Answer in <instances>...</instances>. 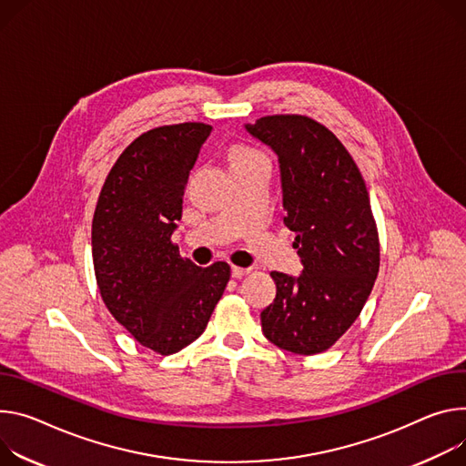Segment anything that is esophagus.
Wrapping results in <instances>:
<instances>
[{
	"label": "esophagus",
	"mask_w": 466,
	"mask_h": 466,
	"mask_svg": "<svg viewBox=\"0 0 466 466\" xmlns=\"http://www.w3.org/2000/svg\"><path fill=\"white\" fill-rule=\"evenodd\" d=\"M250 269L248 268H238V266H232V277L234 279H241L243 275H247Z\"/></svg>",
	"instance_id": "esophagus-1"
}]
</instances>
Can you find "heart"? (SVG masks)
Masks as SVG:
<instances>
[{
	"instance_id": "1",
	"label": "heart",
	"mask_w": 466,
	"mask_h": 466,
	"mask_svg": "<svg viewBox=\"0 0 466 466\" xmlns=\"http://www.w3.org/2000/svg\"><path fill=\"white\" fill-rule=\"evenodd\" d=\"M255 154H260V152L252 150V148H245V147H238L232 150V157H245V156H255Z\"/></svg>"
}]
</instances>
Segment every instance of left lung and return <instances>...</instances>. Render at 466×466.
Instances as JSON below:
<instances>
[{"label": "left lung", "instance_id": "obj_1", "mask_svg": "<svg viewBox=\"0 0 466 466\" xmlns=\"http://www.w3.org/2000/svg\"><path fill=\"white\" fill-rule=\"evenodd\" d=\"M245 130L279 157L284 225L303 264L298 277L271 273L277 298L260 314L262 332L284 351L321 353L359 318L377 279L366 184L344 145L309 116H264Z\"/></svg>", "mask_w": 466, "mask_h": 466}]
</instances>
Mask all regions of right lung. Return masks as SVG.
Masks as SVG:
<instances>
[{
	"mask_svg": "<svg viewBox=\"0 0 466 466\" xmlns=\"http://www.w3.org/2000/svg\"><path fill=\"white\" fill-rule=\"evenodd\" d=\"M211 126H161L137 137L109 171L93 218L102 299L136 340L171 355L204 332L230 266L198 268L171 243L189 171Z\"/></svg>",
	"mask_w": 466,
	"mask_h": 466,
	"instance_id": "add662e5",
	"label": "right lung"
}]
</instances>
